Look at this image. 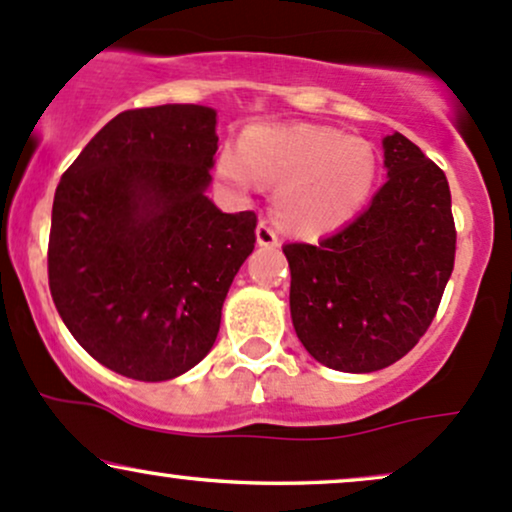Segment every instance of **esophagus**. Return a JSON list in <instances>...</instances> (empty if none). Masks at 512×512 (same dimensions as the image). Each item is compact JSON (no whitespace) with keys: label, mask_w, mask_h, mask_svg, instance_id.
Returning <instances> with one entry per match:
<instances>
[{"label":"esophagus","mask_w":512,"mask_h":512,"mask_svg":"<svg viewBox=\"0 0 512 512\" xmlns=\"http://www.w3.org/2000/svg\"><path fill=\"white\" fill-rule=\"evenodd\" d=\"M257 245H262V248H276L279 245V236H276L274 226L269 221H260L257 223Z\"/></svg>","instance_id":"esophagus-1"}]
</instances>
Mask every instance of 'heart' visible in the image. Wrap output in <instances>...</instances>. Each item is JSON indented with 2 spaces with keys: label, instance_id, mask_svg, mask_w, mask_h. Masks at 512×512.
<instances>
[{
  "label": "heart",
  "instance_id": "1",
  "mask_svg": "<svg viewBox=\"0 0 512 512\" xmlns=\"http://www.w3.org/2000/svg\"><path fill=\"white\" fill-rule=\"evenodd\" d=\"M378 158L366 139L334 127H252L240 149L223 146L216 175L231 195L250 197L257 180L276 185L279 221L303 236L337 231L366 207Z\"/></svg>",
  "mask_w": 512,
  "mask_h": 512
}]
</instances>
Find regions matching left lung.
I'll return each instance as SVG.
<instances>
[{"instance_id":"obj_1","label":"left lung","mask_w":512,"mask_h":512,"mask_svg":"<svg viewBox=\"0 0 512 512\" xmlns=\"http://www.w3.org/2000/svg\"><path fill=\"white\" fill-rule=\"evenodd\" d=\"M383 151L387 182L363 214L317 245H284L298 339L344 373H373L409 354L455 264L445 173L399 132L387 134Z\"/></svg>"}]
</instances>
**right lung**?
Instances as JSON below:
<instances>
[{
	"instance_id": "add662e5",
	"label": "right lung",
	"mask_w": 512,
	"mask_h": 512,
	"mask_svg": "<svg viewBox=\"0 0 512 512\" xmlns=\"http://www.w3.org/2000/svg\"><path fill=\"white\" fill-rule=\"evenodd\" d=\"M216 110H125L64 170L52 202L50 293L72 337L105 368L144 383L209 354L255 211L207 197Z\"/></svg>"
}]
</instances>
